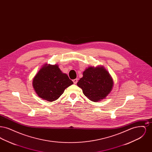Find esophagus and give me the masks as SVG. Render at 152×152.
<instances>
[{
    "label": "esophagus",
    "instance_id": "1",
    "mask_svg": "<svg viewBox=\"0 0 152 152\" xmlns=\"http://www.w3.org/2000/svg\"><path fill=\"white\" fill-rule=\"evenodd\" d=\"M77 81H78L77 79H75L73 80V83H74L75 84H76L77 83Z\"/></svg>",
    "mask_w": 152,
    "mask_h": 152
}]
</instances>
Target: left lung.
<instances>
[{
  "label": "left lung",
  "mask_w": 152,
  "mask_h": 152,
  "mask_svg": "<svg viewBox=\"0 0 152 152\" xmlns=\"http://www.w3.org/2000/svg\"><path fill=\"white\" fill-rule=\"evenodd\" d=\"M77 85L83 94L91 101H98L104 99L111 91L113 82L103 67H89L83 72V77Z\"/></svg>",
  "instance_id": "left-lung-1"
}]
</instances>
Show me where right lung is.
I'll list each match as a JSON object with an SVG mask.
<instances>
[{"label": "right lung", "mask_w": 152, "mask_h": 152, "mask_svg": "<svg viewBox=\"0 0 152 152\" xmlns=\"http://www.w3.org/2000/svg\"><path fill=\"white\" fill-rule=\"evenodd\" d=\"M73 84L66 74L57 65H45L33 80V87L37 95L48 101H53L64 93L65 88Z\"/></svg>", "instance_id": "1"}]
</instances>
